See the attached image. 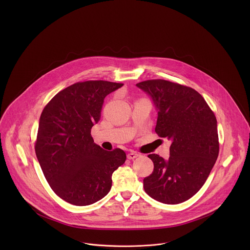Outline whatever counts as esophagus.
<instances>
[{"instance_id": "1", "label": "esophagus", "mask_w": 250, "mask_h": 250, "mask_svg": "<svg viewBox=\"0 0 250 250\" xmlns=\"http://www.w3.org/2000/svg\"><path fill=\"white\" fill-rule=\"evenodd\" d=\"M139 154H137V153H135V152H130L128 155H127V158L128 159H135V158H137L138 156H139Z\"/></svg>"}]
</instances>
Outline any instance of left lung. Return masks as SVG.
Segmentation results:
<instances>
[{
    "mask_svg": "<svg viewBox=\"0 0 250 250\" xmlns=\"http://www.w3.org/2000/svg\"><path fill=\"white\" fill-rule=\"evenodd\" d=\"M136 85L151 95L158 110L155 133L171 141L167 160L155 154L148 155L154 170L143 179L144 190L157 202H186L202 188L218 156L214 111L188 86L165 80Z\"/></svg>",
    "mask_w": 250,
    "mask_h": 250,
    "instance_id": "obj_1",
    "label": "left lung"
}]
</instances>
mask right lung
<instances>
[{
    "label": "right lung",
    "instance_id": "obj_1",
    "mask_svg": "<svg viewBox=\"0 0 250 250\" xmlns=\"http://www.w3.org/2000/svg\"><path fill=\"white\" fill-rule=\"evenodd\" d=\"M124 84L106 81L77 83L62 90L44 107L36 137V157L57 196L84 206L110 190L111 175L126 159L116 148L103 150L91 129L98 123L104 98Z\"/></svg>",
    "mask_w": 250,
    "mask_h": 250
}]
</instances>
